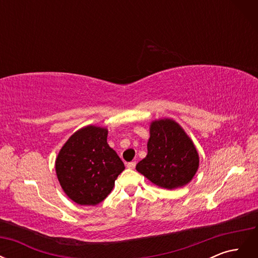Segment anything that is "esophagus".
<instances>
[{"mask_svg": "<svg viewBox=\"0 0 258 258\" xmlns=\"http://www.w3.org/2000/svg\"><path fill=\"white\" fill-rule=\"evenodd\" d=\"M136 165H137V162H136V161H131V162H128L127 168H129V169H135V168H136Z\"/></svg>", "mask_w": 258, "mask_h": 258, "instance_id": "34e87169", "label": "esophagus"}]
</instances>
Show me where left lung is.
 <instances>
[{
  "label": "left lung",
  "mask_w": 258,
  "mask_h": 258,
  "mask_svg": "<svg viewBox=\"0 0 258 258\" xmlns=\"http://www.w3.org/2000/svg\"><path fill=\"white\" fill-rule=\"evenodd\" d=\"M198 168V151L181 124L172 118L153 120L147 155L137 165L138 172L171 190L188 184Z\"/></svg>",
  "instance_id": "left-lung-1"
}]
</instances>
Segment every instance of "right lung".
I'll return each mask as SVG.
<instances>
[{
    "mask_svg": "<svg viewBox=\"0 0 258 258\" xmlns=\"http://www.w3.org/2000/svg\"><path fill=\"white\" fill-rule=\"evenodd\" d=\"M107 134L105 127H83L58 153L54 162L58 181L77 205L96 206L103 201L124 170L123 162L106 142Z\"/></svg>",
    "mask_w": 258,
    "mask_h": 258,
    "instance_id": "add662e5",
    "label": "right lung"
}]
</instances>
